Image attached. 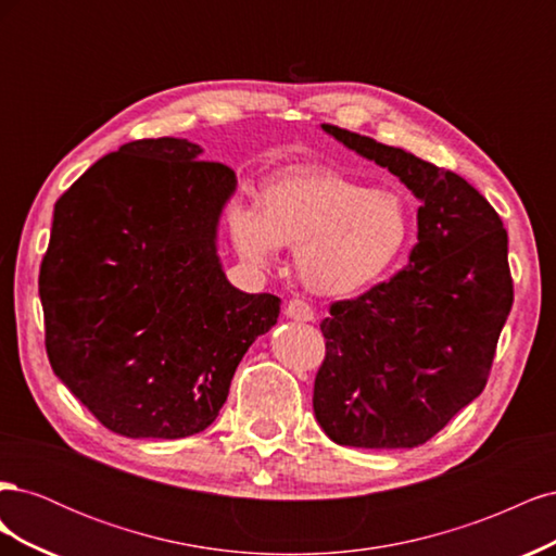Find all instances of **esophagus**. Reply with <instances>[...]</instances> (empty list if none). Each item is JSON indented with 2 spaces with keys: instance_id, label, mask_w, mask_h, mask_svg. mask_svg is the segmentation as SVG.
Returning <instances> with one entry per match:
<instances>
[{
  "instance_id": "34e87169",
  "label": "esophagus",
  "mask_w": 556,
  "mask_h": 556,
  "mask_svg": "<svg viewBox=\"0 0 556 556\" xmlns=\"http://www.w3.org/2000/svg\"><path fill=\"white\" fill-rule=\"evenodd\" d=\"M285 313H288V317H292V319H299V323H311V319L315 317V311H313L311 301L301 299V296L292 299L290 304H288V308H285Z\"/></svg>"
}]
</instances>
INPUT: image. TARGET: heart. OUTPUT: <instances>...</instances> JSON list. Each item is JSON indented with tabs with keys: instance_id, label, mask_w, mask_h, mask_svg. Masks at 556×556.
<instances>
[{
	"instance_id": "b5f03b06",
	"label": "heart",
	"mask_w": 556,
	"mask_h": 556,
	"mask_svg": "<svg viewBox=\"0 0 556 556\" xmlns=\"http://www.w3.org/2000/svg\"><path fill=\"white\" fill-rule=\"evenodd\" d=\"M229 225L250 262H271L278 243L296 248L311 290L350 296L392 271L410 243L413 213L396 190H371L336 169L306 166L268 182L262 211L233 206Z\"/></svg>"
}]
</instances>
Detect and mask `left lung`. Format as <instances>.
Listing matches in <instances>:
<instances>
[{
  "instance_id": "1",
  "label": "left lung",
  "mask_w": 556,
  "mask_h": 556,
  "mask_svg": "<svg viewBox=\"0 0 556 556\" xmlns=\"http://www.w3.org/2000/svg\"><path fill=\"white\" fill-rule=\"evenodd\" d=\"M390 169L422 201L410 262L319 323L325 362L313 387L319 427L350 447H417L480 396L513 308L508 233L454 172L323 125Z\"/></svg>"
}]
</instances>
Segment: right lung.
I'll use <instances>...</instances> for the list:
<instances>
[{"instance_id": "1", "label": "right lung", "mask_w": 556, "mask_h": 556, "mask_svg": "<svg viewBox=\"0 0 556 556\" xmlns=\"http://www.w3.org/2000/svg\"><path fill=\"white\" fill-rule=\"evenodd\" d=\"M199 155L188 139L131 141L55 201L39 271L48 362L127 439L204 431L280 313L225 278L215 229L237 176Z\"/></svg>"}]
</instances>
